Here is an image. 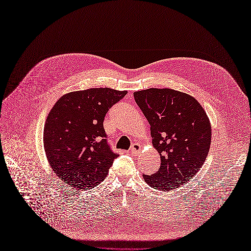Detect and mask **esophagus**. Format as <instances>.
Returning a JSON list of instances; mask_svg holds the SVG:
<instances>
[{"label":"esophagus","mask_w":251,"mask_h":251,"mask_svg":"<svg viewBox=\"0 0 251 251\" xmlns=\"http://www.w3.org/2000/svg\"><path fill=\"white\" fill-rule=\"evenodd\" d=\"M140 150H141V145L138 144V143H134V144H132V146H131L129 152H130L132 155H137V154L140 152Z\"/></svg>","instance_id":"1"}]
</instances>
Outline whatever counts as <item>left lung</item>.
<instances>
[{
    "label": "left lung",
    "mask_w": 251,
    "mask_h": 251,
    "mask_svg": "<svg viewBox=\"0 0 251 251\" xmlns=\"http://www.w3.org/2000/svg\"><path fill=\"white\" fill-rule=\"evenodd\" d=\"M134 99L161 155L159 170L144 175L145 182L165 192L185 185L201 168L210 146L211 127L201 105L191 95L169 88L136 91Z\"/></svg>",
    "instance_id": "left-lung-1"
}]
</instances>
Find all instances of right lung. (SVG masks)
Here are the masks:
<instances>
[{"label":"right lung","instance_id":"obj_1","mask_svg":"<svg viewBox=\"0 0 251 251\" xmlns=\"http://www.w3.org/2000/svg\"><path fill=\"white\" fill-rule=\"evenodd\" d=\"M127 91L90 88L61 96L44 129L49 163L68 187L91 189L100 184L119 156L111 150L103 121Z\"/></svg>","mask_w":251,"mask_h":251}]
</instances>
